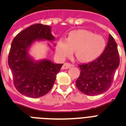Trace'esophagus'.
Masks as SVG:
<instances>
[{"label":"esophagus","mask_w":126,"mask_h":126,"mask_svg":"<svg viewBox=\"0 0 126 126\" xmlns=\"http://www.w3.org/2000/svg\"><path fill=\"white\" fill-rule=\"evenodd\" d=\"M72 66V65H71L70 63H65L64 64H63V66H62V69H63V70H65V69H68V68H69Z\"/></svg>","instance_id":"34e87169"}]
</instances>
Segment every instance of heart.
Instances as JSON below:
<instances>
[{"mask_svg": "<svg viewBox=\"0 0 126 126\" xmlns=\"http://www.w3.org/2000/svg\"><path fill=\"white\" fill-rule=\"evenodd\" d=\"M106 47L104 37L86 30H76L68 33L66 40L60 39L56 44V55L60 60L72 55L84 63H89L102 56Z\"/></svg>", "mask_w": 126, "mask_h": 126, "instance_id": "b5f03b06", "label": "heart"}]
</instances>
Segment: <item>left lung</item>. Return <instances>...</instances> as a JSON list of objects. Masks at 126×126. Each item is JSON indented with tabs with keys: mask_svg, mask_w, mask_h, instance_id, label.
<instances>
[{
	"mask_svg": "<svg viewBox=\"0 0 126 126\" xmlns=\"http://www.w3.org/2000/svg\"><path fill=\"white\" fill-rule=\"evenodd\" d=\"M120 64L117 44L111 35L105 50L97 60L80 65L81 72L76 81V87L85 94H100L107 91L113 82L114 73Z\"/></svg>",
	"mask_w": 126,
	"mask_h": 126,
	"instance_id": "obj_1",
	"label": "left lung"
}]
</instances>
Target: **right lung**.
Returning <instances> with one entry per match:
<instances>
[{
    "instance_id": "1",
    "label": "right lung",
    "mask_w": 126,
    "mask_h": 126,
    "mask_svg": "<svg viewBox=\"0 0 126 126\" xmlns=\"http://www.w3.org/2000/svg\"><path fill=\"white\" fill-rule=\"evenodd\" d=\"M51 28L48 25L33 24L18 33L12 43L8 65L16 89L28 97L36 98L48 93L63 65L47 58L35 60L29 54L30 48L36 41H54L55 37ZM48 46L51 47L49 43Z\"/></svg>"
}]
</instances>
